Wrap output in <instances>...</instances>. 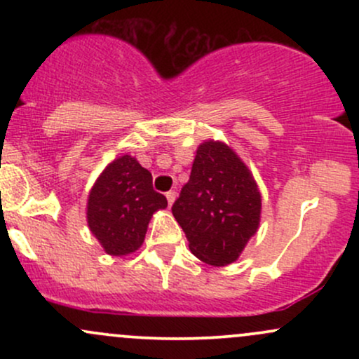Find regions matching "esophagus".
Here are the masks:
<instances>
[{"label":"esophagus","mask_w":359,"mask_h":359,"mask_svg":"<svg viewBox=\"0 0 359 359\" xmlns=\"http://www.w3.org/2000/svg\"><path fill=\"white\" fill-rule=\"evenodd\" d=\"M175 199H177V192H175V191L167 192V201H168V205L174 204V203H175Z\"/></svg>","instance_id":"34e87169"}]
</instances>
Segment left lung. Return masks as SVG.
Masks as SVG:
<instances>
[{
    "mask_svg": "<svg viewBox=\"0 0 359 359\" xmlns=\"http://www.w3.org/2000/svg\"><path fill=\"white\" fill-rule=\"evenodd\" d=\"M189 250L201 262L226 266L236 262L258 231L262 194L236 151L205 140L197 147L189 182L172 205Z\"/></svg>",
    "mask_w": 359,
    "mask_h": 359,
    "instance_id": "obj_1",
    "label": "left lung"
}]
</instances>
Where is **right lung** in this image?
I'll return each mask as SVG.
<instances>
[{
	"mask_svg": "<svg viewBox=\"0 0 359 359\" xmlns=\"http://www.w3.org/2000/svg\"><path fill=\"white\" fill-rule=\"evenodd\" d=\"M165 208V196L154 191L150 172L135 156L121 155L94 182L86 217L106 253L126 257L143 245L151 216Z\"/></svg>",
	"mask_w": 359,
	"mask_h": 359,
	"instance_id": "obj_1",
	"label": "right lung"
}]
</instances>
